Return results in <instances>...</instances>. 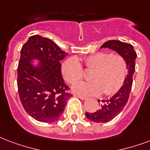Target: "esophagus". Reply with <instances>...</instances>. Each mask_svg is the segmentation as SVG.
Wrapping results in <instances>:
<instances>
[{
	"instance_id": "esophagus-1",
	"label": "esophagus",
	"mask_w": 150,
	"mask_h": 150,
	"mask_svg": "<svg viewBox=\"0 0 150 150\" xmlns=\"http://www.w3.org/2000/svg\"><path fill=\"white\" fill-rule=\"evenodd\" d=\"M74 96H75V97H77V98H80L81 100H85V99H86V97H85V96H83V95H80V94H78V93H75V94H74Z\"/></svg>"
}]
</instances>
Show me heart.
<instances>
[{"label": "heart", "instance_id": "b5f03b06", "mask_svg": "<svg viewBox=\"0 0 150 150\" xmlns=\"http://www.w3.org/2000/svg\"><path fill=\"white\" fill-rule=\"evenodd\" d=\"M86 70H91L89 82H79L73 90L83 95H113L120 90L127 75L125 58L120 54L97 52L83 59ZM64 79L74 84L84 76V71L78 59L71 57L63 63L61 67Z\"/></svg>", "mask_w": 150, "mask_h": 150}]
</instances>
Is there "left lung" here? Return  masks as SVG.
I'll use <instances>...</instances> for the list:
<instances>
[{
  "label": "left lung",
  "instance_id": "8db88e82",
  "mask_svg": "<svg viewBox=\"0 0 150 150\" xmlns=\"http://www.w3.org/2000/svg\"><path fill=\"white\" fill-rule=\"evenodd\" d=\"M100 48H109L123 56L127 61L128 69V74L120 90L109 99L101 100L100 108L96 112H86V116L90 120L95 123H106L115 118L128 101L133 83V75L135 71L137 53L132 45L117 40H110L105 42ZM100 100H98V102Z\"/></svg>",
  "mask_w": 150,
  "mask_h": 150
}]
</instances>
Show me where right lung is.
Listing matches in <instances>:
<instances>
[{
    "label": "right lung",
    "mask_w": 150,
    "mask_h": 150,
    "mask_svg": "<svg viewBox=\"0 0 150 150\" xmlns=\"http://www.w3.org/2000/svg\"><path fill=\"white\" fill-rule=\"evenodd\" d=\"M67 55L51 39L33 35L21 49L17 68V86L25 111L36 120L51 123L59 120L72 94L61 74L60 61ZM32 59H38L34 67Z\"/></svg>",
    "instance_id": "1"
}]
</instances>
